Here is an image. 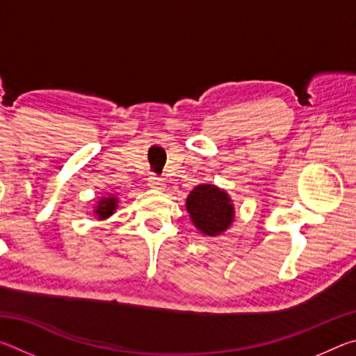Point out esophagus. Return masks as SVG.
<instances>
[{
	"mask_svg": "<svg viewBox=\"0 0 356 356\" xmlns=\"http://www.w3.org/2000/svg\"><path fill=\"white\" fill-rule=\"evenodd\" d=\"M147 185L150 186V188H154V190H163L165 182H163V179L155 177V176H150L149 180H147Z\"/></svg>",
	"mask_w": 356,
	"mask_h": 356,
	"instance_id": "obj_1",
	"label": "esophagus"
}]
</instances>
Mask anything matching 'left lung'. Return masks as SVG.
<instances>
[{"mask_svg": "<svg viewBox=\"0 0 356 356\" xmlns=\"http://www.w3.org/2000/svg\"><path fill=\"white\" fill-rule=\"evenodd\" d=\"M191 222L207 237H218L232 226L236 209L226 190L213 184H200L190 191L185 202Z\"/></svg>", "mask_w": 356, "mask_h": 356, "instance_id": "obj_1", "label": "left lung"}]
</instances>
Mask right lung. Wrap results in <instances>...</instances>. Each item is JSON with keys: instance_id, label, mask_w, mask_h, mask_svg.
I'll return each mask as SVG.
<instances>
[{"instance_id": "1", "label": "right lung", "mask_w": 356, "mask_h": 356, "mask_svg": "<svg viewBox=\"0 0 356 356\" xmlns=\"http://www.w3.org/2000/svg\"><path fill=\"white\" fill-rule=\"evenodd\" d=\"M119 204V197L114 195H108V196H102L97 201V204L94 206V215L97 216L99 221L108 220L110 216L116 212Z\"/></svg>"}]
</instances>
